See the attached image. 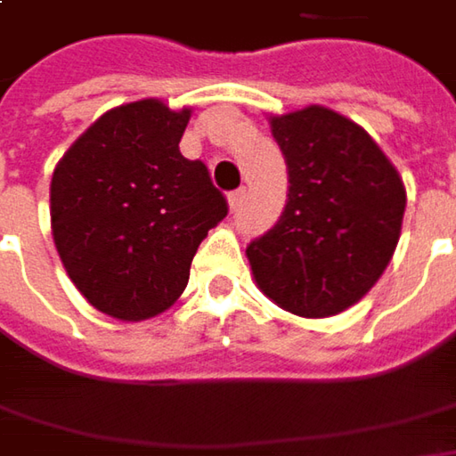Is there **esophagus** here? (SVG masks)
Segmentation results:
<instances>
[{
    "label": "esophagus",
    "instance_id": "1",
    "mask_svg": "<svg viewBox=\"0 0 456 456\" xmlns=\"http://www.w3.org/2000/svg\"><path fill=\"white\" fill-rule=\"evenodd\" d=\"M243 200H246V187H238V190H233V192L228 195V202H231V210H238V208L243 205Z\"/></svg>",
    "mask_w": 456,
    "mask_h": 456
}]
</instances>
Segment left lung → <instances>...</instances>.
Instances as JSON below:
<instances>
[{"label":"left lung","mask_w":456,"mask_h":456,"mask_svg":"<svg viewBox=\"0 0 456 456\" xmlns=\"http://www.w3.org/2000/svg\"><path fill=\"white\" fill-rule=\"evenodd\" d=\"M289 169L279 220L246 248L258 289L299 317L338 314L386 272L406 190L370 134L324 106L272 118Z\"/></svg>","instance_id":"left-lung-1"}]
</instances>
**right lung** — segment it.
Masks as SVG:
<instances>
[{
	"label": "right lung",
	"mask_w": 456,
	"mask_h": 456,
	"mask_svg": "<svg viewBox=\"0 0 456 456\" xmlns=\"http://www.w3.org/2000/svg\"><path fill=\"white\" fill-rule=\"evenodd\" d=\"M190 109H111L53 172L50 218L62 266L91 305L139 322L175 305L198 246L228 216L200 159L180 151Z\"/></svg>",
	"instance_id": "right-lung-1"
}]
</instances>
